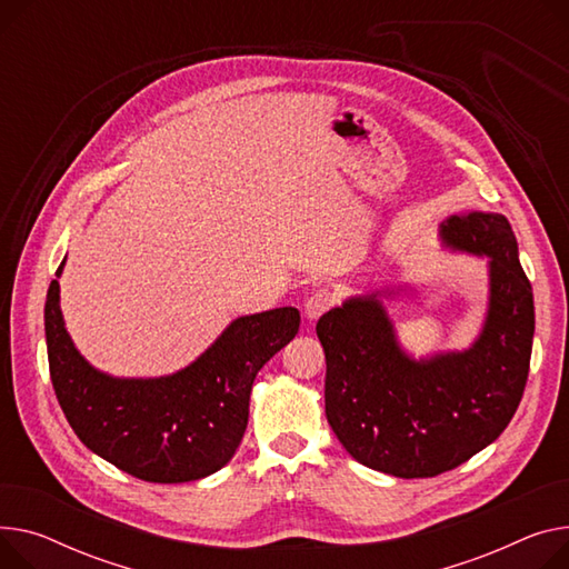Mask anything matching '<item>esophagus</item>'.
I'll list each match as a JSON object with an SVG mask.
<instances>
[{"label": "esophagus", "instance_id": "34e87169", "mask_svg": "<svg viewBox=\"0 0 569 569\" xmlns=\"http://www.w3.org/2000/svg\"><path fill=\"white\" fill-rule=\"evenodd\" d=\"M333 305V297L327 290H316L307 301H305V313L309 320H318L329 307Z\"/></svg>", "mask_w": 569, "mask_h": 569}]
</instances>
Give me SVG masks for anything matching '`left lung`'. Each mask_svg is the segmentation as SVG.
<instances>
[{"instance_id": "1", "label": "left lung", "mask_w": 569, "mask_h": 569, "mask_svg": "<svg viewBox=\"0 0 569 569\" xmlns=\"http://www.w3.org/2000/svg\"><path fill=\"white\" fill-rule=\"evenodd\" d=\"M439 242L485 258L487 307L465 350L413 357L402 348L387 301H405L413 292L407 283L352 295L316 327L333 435L357 462L396 478L439 476L497 441L531 363L533 288L508 219L482 210L448 214Z\"/></svg>"}]
</instances>
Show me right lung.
Masks as SVG:
<instances>
[{
    "instance_id": "obj_1",
    "label": "right lung",
    "mask_w": 569,
    "mask_h": 569,
    "mask_svg": "<svg viewBox=\"0 0 569 569\" xmlns=\"http://www.w3.org/2000/svg\"><path fill=\"white\" fill-rule=\"evenodd\" d=\"M46 299L52 387L70 428L96 456L148 482H189L231 462L249 421L258 370L299 329L292 307L240 316L184 368L117 377L84 359L61 313L59 277Z\"/></svg>"
}]
</instances>
